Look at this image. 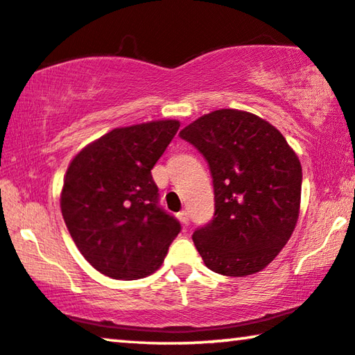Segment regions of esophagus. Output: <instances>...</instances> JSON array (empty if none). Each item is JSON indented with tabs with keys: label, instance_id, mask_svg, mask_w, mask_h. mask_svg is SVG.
<instances>
[{
	"label": "esophagus",
	"instance_id": "1",
	"mask_svg": "<svg viewBox=\"0 0 355 355\" xmlns=\"http://www.w3.org/2000/svg\"><path fill=\"white\" fill-rule=\"evenodd\" d=\"M178 218H180V222H182L184 227H188V223H189V216H188V212H187V211H180V212H178Z\"/></svg>",
	"mask_w": 355,
	"mask_h": 355
}]
</instances>
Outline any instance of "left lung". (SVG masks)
Segmentation results:
<instances>
[{
	"label": "left lung",
	"mask_w": 355,
	"mask_h": 355,
	"mask_svg": "<svg viewBox=\"0 0 355 355\" xmlns=\"http://www.w3.org/2000/svg\"><path fill=\"white\" fill-rule=\"evenodd\" d=\"M180 137L209 164L212 220L193 241L212 272L246 277L278 256L296 227L301 162L270 123L236 109H218L189 123Z\"/></svg>",
	"instance_id": "obj_1"
}]
</instances>
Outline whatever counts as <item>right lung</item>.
<instances>
[{
    "instance_id": "1",
    "label": "right lung",
    "mask_w": 355,
    "mask_h": 355,
    "mask_svg": "<svg viewBox=\"0 0 355 355\" xmlns=\"http://www.w3.org/2000/svg\"><path fill=\"white\" fill-rule=\"evenodd\" d=\"M178 128L177 121L116 128L69 166L61 194L64 222L78 251L103 275H149L182 230L159 204L151 175Z\"/></svg>"
}]
</instances>
